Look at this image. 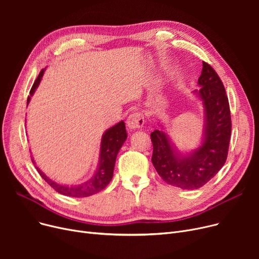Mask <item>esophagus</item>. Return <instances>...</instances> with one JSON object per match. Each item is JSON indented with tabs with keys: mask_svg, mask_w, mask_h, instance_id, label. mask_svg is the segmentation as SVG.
Masks as SVG:
<instances>
[{
	"mask_svg": "<svg viewBox=\"0 0 259 259\" xmlns=\"http://www.w3.org/2000/svg\"><path fill=\"white\" fill-rule=\"evenodd\" d=\"M127 127L130 130L140 129L145 124V117L142 112H132L127 118Z\"/></svg>",
	"mask_w": 259,
	"mask_h": 259,
	"instance_id": "1",
	"label": "esophagus"
}]
</instances>
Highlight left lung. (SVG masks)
Here are the masks:
<instances>
[{
	"instance_id": "obj_1",
	"label": "left lung",
	"mask_w": 259,
	"mask_h": 259,
	"mask_svg": "<svg viewBox=\"0 0 259 259\" xmlns=\"http://www.w3.org/2000/svg\"><path fill=\"white\" fill-rule=\"evenodd\" d=\"M194 93L202 101L205 114V138L201 146L188 155L175 152L167 134L151 133L152 164L168 185L184 190H195L210 182L225 165L231 138V112L223 81L213 68L202 62Z\"/></svg>"
}]
</instances>
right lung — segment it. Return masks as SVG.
I'll list each match as a JSON object with an SVG mask.
<instances>
[{"mask_svg":"<svg viewBox=\"0 0 259 259\" xmlns=\"http://www.w3.org/2000/svg\"><path fill=\"white\" fill-rule=\"evenodd\" d=\"M44 74V69L40 70L38 76L36 77L34 84L30 90V95L33 94L35 88L38 86L40 79ZM30 97L27 99V104L29 103ZM127 139V132L124 121H119L118 124L113 127L109 128L103 135L101 143V153H100V162L97 172L93 174L92 178L87 182L76 185V186H65L57 184L56 182L51 181L47 176L40 171L36 166V170L42 176L43 180L57 192L71 197H87L102 191L108 184L110 183L113 176V170L115 165V159L120 147L124 144ZM32 158V157H31ZM33 161V159H32ZM34 164V161H33Z\"/></svg>","mask_w":259,"mask_h":259,"instance_id":"right-lung-1","label":"right lung"}]
</instances>
